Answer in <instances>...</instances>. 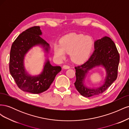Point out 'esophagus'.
Here are the masks:
<instances>
[{"instance_id":"34e87169","label":"esophagus","mask_w":129,"mask_h":129,"mask_svg":"<svg viewBox=\"0 0 129 129\" xmlns=\"http://www.w3.org/2000/svg\"><path fill=\"white\" fill-rule=\"evenodd\" d=\"M62 68H63L64 69H68L70 68V67L68 65H64V66H63Z\"/></svg>"}]
</instances>
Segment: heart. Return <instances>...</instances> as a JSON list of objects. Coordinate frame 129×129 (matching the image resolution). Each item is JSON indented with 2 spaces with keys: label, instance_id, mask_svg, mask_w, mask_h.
<instances>
[{
  "label": "heart",
  "instance_id": "b5f03b06",
  "mask_svg": "<svg viewBox=\"0 0 129 129\" xmlns=\"http://www.w3.org/2000/svg\"><path fill=\"white\" fill-rule=\"evenodd\" d=\"M93 45L91 37L83 34L70 33L60 40V45L54 46V53L58 60H63L66 53L71 54V59L81 63L87 59Z\"/></svg>",
  "mask_w": 129,
  "mask_h": 129
}]
</instances>
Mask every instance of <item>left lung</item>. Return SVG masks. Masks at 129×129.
<instances>
[{"label": "left lung", "instance_id": "left-lung-1", "mask_svg": "<svg viewBox=\"0 0 129 129\" xmlns=\"http://www.w3.org/2000/svg\"><path fill=\"white\" fill-rule=\"evenodd\" d=\"M94 48L88 61L75 67L76 80L74 84L80 94L86 97L103 93L117 77L119 54L114 41L108 37H104L95 41ZM99 66H102L106 72L104 83L97 88H88L84 84L86 75L89 70Z\"/></svg>", "mask_w": 129, "mask_h": 129}]
</instances>
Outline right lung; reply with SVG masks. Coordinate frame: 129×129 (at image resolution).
I'll list each match as a JSON object with an SVG mask.
<instances>
[{
	"mask_svg": "<svg viewBox=\"0 0 129 129\" xmlns=\"http://www.w3.org/2000/svg\"><path fill=\"white\" fill-rule=\"evenodd\" d=\"M41 35L39 26H34L26 29L13 42L10 55V72L18 87L22 91L35 94L47 90L56 75L61 71L60 66H53L50 64L48 58L39 75L31 76L26 71L25 57L33 47L40 46L47 54L49 53V45L40 36Z\"/></svg>",
	"mask_w": 129,
	"mask_h": 129,
	"instance_id": "add662e5",
	"label": "right lung"
}]
</instances>
